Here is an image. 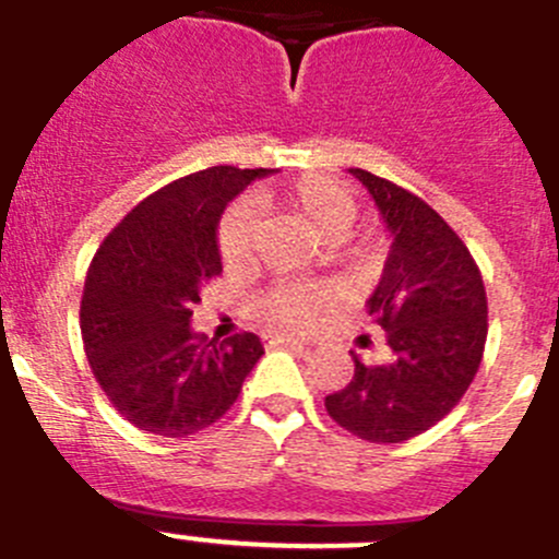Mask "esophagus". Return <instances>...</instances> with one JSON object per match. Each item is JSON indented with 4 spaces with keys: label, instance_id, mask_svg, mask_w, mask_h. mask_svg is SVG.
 I'll use <instances>...</instances> for the list:
<instances>
[{
    "label": "esophagus",
    "instance_id": "34e87169",
    "mask_svg": "<svg viewBox=\"0 0 559 559\" xmlns=\"http://www.w3.org/2000/svg\"><path fill=\"white\" fill-rule=\"evenodd\" d=\"M264 344L267 346H295V349H302L306 341L295 338V335H264Z\"/></svg>",
    "mask_w": 559,
    "mask_h": 559
}]
</instances>
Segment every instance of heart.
<instances>
[{
  "label": "heart",
  "instance_id": "heart-1",
  "mask_svg": "<svg viewBox=\"0 0 559 559\" xmlns=\"http://www.w3.org/2000/svg\"><path fill=\"white\" fill-rule=\"evenodd\" d=\"M264 204H284L292 213L300 215L322 240H338L346 229H349L352 218H355V199L349 197L346 188L338 182L328 180V177L308 175L292 182L289 188H264L253 197V202H237L224 213L218 224V253L224 259L226 267H240L248 259L253 246V231H257L259 210ZM317 300L308 295L306 289H273L259 300V317L278 328H300V324L311 322Z\"/></svg>",
  "mask_w": 559,
  "mask_h": 559
}]
</instances>
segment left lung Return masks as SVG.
<instances>
[{"label": "left lung", "mask_w": 559, "mask_h": 559, "mask_svg": "<svg viewBox=\"0 0 559 559\" xmlns=\"http://www.w3.org/2000/svg\"><path fill=\"white\" fill-rule=\"evenodd\" d=\"M349 171L393 237L366 302L390 355L379 366L355 357L352 382L324 406L341 429L388 445L429 431L462 401L484 357L489 306L473 253L437 210L371 171Z\"/></svg>", "instance_id": "1"}]
</instances>
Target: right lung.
Here are the masks:
<instances>
[{"label": "right lung", "mask_w": 559, "mask_h": 559, "mask_svg": "<svg viewBox=\"0 0 559 559\" xmlns=\"http://www.w3.org/2000/svg\"><path fill=\"white\" fill-rule=\"evenodd\" d=\"M267 169L213 166L135 204L97 248L81 297L92 373L135 429L188 437L229 412L264 355L259 335L207 341L193 302L221 275L215 231L226 204Z\"/></svg>", "instance_id": "obj_1"}]
</instances>
